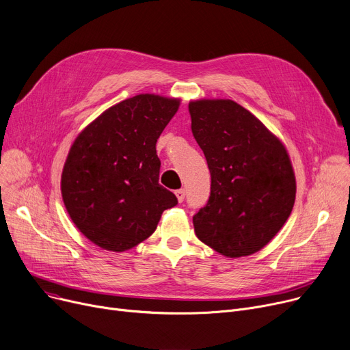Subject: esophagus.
<instances>
[{"label":"esophagus","mask_w":350,"mask_h":350,"mask_svg":"<svg viewBox=\"0 0 350 350\" xmlns=\"http://www.w3.org/2000/svg\"><path fill=\"white\" fill-rule=\"evenodd\" d=\"M174 194H176V197H177L178 202H183V201H184V198H185V190H184V189L176 190V191H174Z\"/></svg>","instance_id":"1"}]
</instances>
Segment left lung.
I'll use <instances>...</instances> for the list:
<instances>
[{"label": "left lung", "instance_id": "obj_1", "mask_svg": "<svg viewBox=\"0 0 350 350\" xmlns=\"http://www.w3.org/2000/svg\"><path fill=\"white\" fill-rule=\"evenodd\" d=\"M191 131L211 173V194L193 217L197 238L226 258L265 247L288 219L295 176L280 139L232 100L189 104Z\"/></svg>", "mask_w": 350, "mask_h": 350}]
</instances>
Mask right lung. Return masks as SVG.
Wrapping results in <instances>:
<instances>
[{
  "instance_id": "obj_1",
  "label": "right lung",
  "mask_w": 350,
  "mask_h": 350,
  "mask_svg": "<svg viewBox=\"0 0 350 350\" xmlns=\"http://www.w3.org/2000/svg\"><path fill=\"white\" fill-rule=\"evenodd\" d=\"M178 98L139 94L104 111L76 137L62 173L67 213L92 243L112 252L148 239L176 196L159 184L156 142Z\"/></svg>"
}]
</instances>
